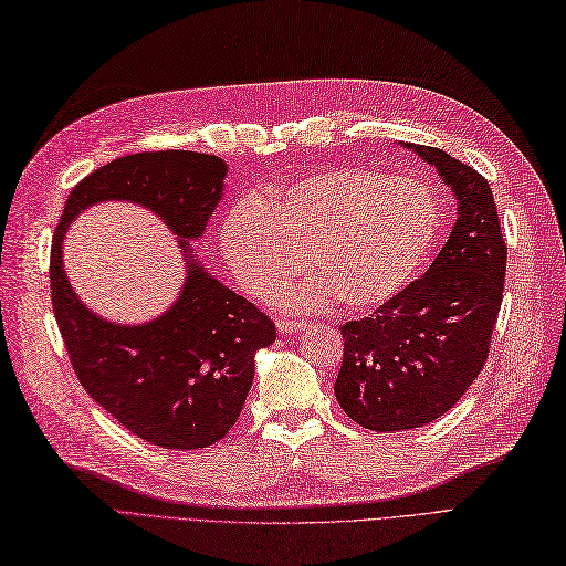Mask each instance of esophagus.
I'll list each match as a JSON object with an SVG mask.
<instances>
[{"label": "esophagus", "instance_id": "obj_1", "mask_svg": "<svg viewBox=\"0 0 566 566\" xmlns=\"http://www.w3.org/2000/svg\"><path fill=\"white\" fill-rule=\"evenodd\" d=\"M275 326H279L281 336H293V334H300V331H302V324L291 322V319H279V322H275Z\"/></svg>", "mask_w": 566, "mask_h": 566}]
</instances>
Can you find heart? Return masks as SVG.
Here are the masks:
<instances>
[{
  "label": "heart",
  "mask_w": 566,
  "mask_h": 566,
  "mask_svg": "<svg viewBox=\"0 0 566 566\" xmlns=\"http://www.w3.org/2000/svg\"><path fill=\"white\" fill-rule=\"evenodd\" d=\"M439 206L420 179L381 170L328 168L232 206L220 252L247 295L264 300L302 269L307 279L279 293L287 310L338 297L346 312H371L401 295L430 256Z\"/></svg>",
  "instance_id": "obj_1"
}]
</instances>
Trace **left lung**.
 <instances>
[{"label": "left lung", "instance_id": "left-lung-1", "mask_svg": "<svg viewBox=\"0 0 566 566\" xmlns=\"http://www.w3.org/2000/svg\"><path fill=\"white\" fill-rule=\"evenodd\" d=\"M442 177L457 223L432 266L389 305L346 322L334 391L375 432L422 427L459 403L488 360L497 322L506 244L488 179L442 148L401 144Z\"/></svg>", "mask_w": 566, "mask_h": 566}]
</instances>
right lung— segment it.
<instances>
[{
    "label": "right lung",
    "instance_id": "add662e5",
    "mask_svg": "<svg viewBox=\"0 0 566 566\" xmlns=\"http://www.w3.org/2000/svg\"><path fill=\"white\" fill-rule=\"evenodd\" d=\"M228 165L197 150H146L103 165L72 189L54 230L50 291L64 346L88 396L122 427L163 449H203L238 422L254 379L256 350L275 326L197 261ZM103 200H129L156 212L188 261L184 291L144 325L107 323L88 311L65 279V230Z\"/></svg>",
    "mask_w": 566,
    "mask_h": 566
}]
</instances>
